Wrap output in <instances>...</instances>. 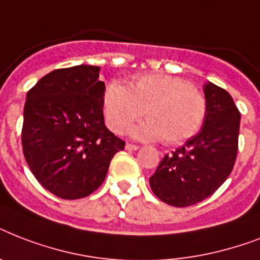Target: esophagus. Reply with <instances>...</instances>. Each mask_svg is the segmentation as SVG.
Masks as SVG:
<instances>
[{"mask_svg":"<svg viewBox=\"0 0 260 260\" xmlns=\"http://www.w3.org/2000/svg\"><path fill=\"white\" fill-rule=\"evenodd\" d=\"M125 148L128 151H136V150H139V146L138 144H132V143H126Z\"/></svg>","mask_w":260,"mask_h":260,"instance_id":"obj_1","label":"esophagus"}]
</instances>
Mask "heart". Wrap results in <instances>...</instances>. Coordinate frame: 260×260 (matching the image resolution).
Returning a JSON list of instances; mask_svg holds the SVG:
<instances>
[{
    "label": "heart",
    "mask_w": 260,
    "mask_h": 260,
    "mask_svg": "<svg viewBox=\"0 0 260 260\" xmlns=\"http://www.w3.org/2000/svg\"><path fill=\"white\" fill-rule=\"evenodd\" d=\"M106 125L122 134L132 122L146 114L147 121L134 135L177 146L201 129L208 113V100L200 87L169 74H144L129 87L118 82L108 85L102 97Z\"/></svg>",
    "instance_id": "heart-1"
}]
</instances>
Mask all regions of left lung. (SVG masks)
Masks as SVG:
<instances>
[{"label":"left lung","instance_id":"8db88e82","mask_svg":"<svg viewBox=\"0 0 260 260\" xmlns=\"http://www.w3.org/2000/svg\"><path fill=\"white\" fill-rule=\"evenodd\" d=\"M204 91L208 113L201 131L185 146L165 155L150 177L155 196L178 208L210 197L230 177L238 156L240 112L234 98L212 82Z\"/></svg>","mask_w":260,"mask_h":260}]
</instances>
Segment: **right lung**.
I'll return each mask as SVG.
<instances>
[{
    "label": "right lung",
    "mask_w": 260,
    "mask_h": 260,
    "mask_svg": "<svg viewBox=\"0 0 260 260\" xmlns=\"http://www.w3.org/2000/svg\"><path fill=\"white\" fill-rule=\"evenodd\" d=\"M100 67L58 69L26 93L22 152L39 183L63 200L87 197L105 181L125 142L104 122Z\"/></svg>",
    "instance_id": "1"
}]
</instances>
